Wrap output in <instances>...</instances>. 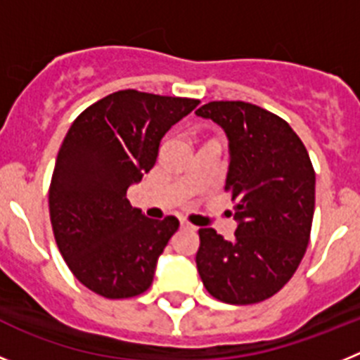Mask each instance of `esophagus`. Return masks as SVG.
<instances>
[{"label":"esophagus","mask_w":360,"mask_h":360,"mask_svg":"<svg viewBox=\"0 0 360 360\" xmlns=\"http://www.w3.org/2000/svg\"><path fill=\"white\" fill-rule=\"evenodd\" d=\"M180 225H182V229H191V231H195V225L193 224H189V221H187V219H180Z\"/></svg>","instance_id":"34e87169"}]
</instances>
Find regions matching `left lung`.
I'll return each mask as SVG.
<instances>
[{
	"mask_svg": "<svg viewBox=\"0 0 360 360\" xmlns=\"http://www.w3.org/2000/svg\"><path fill=\"white\" fill-rule=\"evenodd\" d=\"M229 139L225 191L238 229L227 241L200 229L196 266L212 297L252 304L281 290L307 252L316 207V173L294 129L281 117L243 101H214L196 110Z\"/></svg>",
	"mask_w": 360,
	"mask_h": 360,
	"instance_id": "1",
	"label": "left lung"
}]
</instances>
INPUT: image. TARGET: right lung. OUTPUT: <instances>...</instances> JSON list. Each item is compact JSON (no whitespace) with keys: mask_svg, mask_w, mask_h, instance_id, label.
<instances>
[{"mask_svg":"<svg viewBox=\"0 0 360 360\" xmlns=\"http://www.w3.org/2000/svg\"><path fill=\"white\" fill-rule=\"evenodd\" d=\"M196 98L120 90L86 108L57 153L50 221L72 274L108 299L135 297L153 283L178 219L146 218L126 198L158 157L162 136Z\"/></svg>","mask_w":360,"mask_h":360,"instance_id":"obj_1","label":"right lung"}]
</instances>
